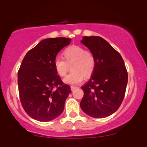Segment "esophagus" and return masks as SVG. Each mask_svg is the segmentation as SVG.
Here are the masks:
<instances>
[{
    "label": "esophagus",
    "mask_w": 147,
    "mask_h": 147,
    "mask_svg": "<svg viewBox=\"0 0 147 147\" xmlns=\"http://www.w3.org/2000/svg\"><path fill=\"white\" fill-rule=\"evenodd\" d=\"M70 88H71V90H75V89H76V88H77V86H72L71 87H70Z\"/></svg>",
    "instance_id": "34e87169"
}]
</instances>
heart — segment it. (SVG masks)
I'll return each mask as SVG.
<instances>
[{
    "instance_id": "obj_1",
    "label": "heart",
    "mask_w": 147,
    "mask_h": 147,
    "mask_svg": "<svg viewBox=\"0 0 147 147\" xmlns=\"http://www.w3.org/2000/svg\"><path fill=\"white\" fill-rule=\"evenodd\" d=\"M63 59L57 58L54 60V67L57 73L64 77L68 72L70 66L72 72L63 79L68 84L75 85L82 82L84 76L91 75L95 68V57L93 52L85 50L79 45H71L62 52Z\"/></svg>"
}]
</instances>
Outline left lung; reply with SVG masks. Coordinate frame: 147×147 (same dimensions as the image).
I'll return each instance as SVG.
<instances>
[{
	"instance_id": "obj_1",
	"label": "left lung",
	"mask_w": 147,
	"mask_h": 147,
	"mask_svg": "<svg viewBox=\"0 0 147 147\" xmlns=\"http://www.w3.org/2000/svg\"><path fill=\"white\" fill-rule=\"evenodd\" d=\"M82 43L93 52L95 68L88 82L82 86L80 102L85 113L95 118L111 115L124 98L128 72L122 56L100 36H84Z\"/></svg>"
}]
</instances>
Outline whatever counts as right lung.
<instances>
[{"label": "right lung", "mask_w": 147, "mask_h": 147, "mask_svg": "<svg viewBox=\"0 0 147 147\" xmlns=\"http://www.w3.org/2000/svg\"><path fill=\"white\" fill-rule=\"evenodd\" d=\"M71 39L65 37L43 40L29 50L18 71V86L21 105L33 119L48 122L59 116L70 86L57 75L54 60Z\"/></svg>", "instance_id": "right-lung-1"}]
</instances>
